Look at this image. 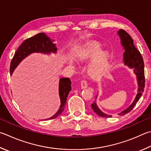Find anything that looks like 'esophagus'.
I'll return each instance as SVG.
<instances>
[{
  "mask_svg": "<svg viewBox=\"0 0 151 151\" xmlns=\"http://www.w3.org/2000/svg\"><path fill=\"white\" fill-rule=\"evenodd\" d=\"M88 86V83L86 80H83L81 81V88H86Z\"/></svg>",
  "mask_w": 151,
  "mask_h": 151,
  "instance_id": "obj_1",
  "label": "esophagus"
}]
</instances>
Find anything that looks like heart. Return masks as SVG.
<instances>
[{"mask_svg": "<svg viewBox=\"0 0 151 151\" xmlns=\"http://www.w3.org/2000/svg\"><path fill=\"white\" fill-rule=\"evenodd\" d=\"M102 46L100 43L90 42L85 45L78 54V59L86 62L93 59L87 67V73L92 78L98 77L108 67L110 54L108 51H102Z\"/></svg>", "mask_w": 151, "mask_h": 151, "instance_id": "obj_1", "label": "heart"}]
</instances>
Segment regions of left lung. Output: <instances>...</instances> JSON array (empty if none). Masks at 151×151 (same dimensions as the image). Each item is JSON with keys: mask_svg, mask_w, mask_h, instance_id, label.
<instances>
[{"mask_svg": "<svg viewBox=\"0 0 151 151\" xmlns=\"http://www.w3.org/2000/svg\"><path fill=\"white\" fill-rule=\"evenodd\" d=\"M117 34L119 35L121 39L122 45L124 49L125 52L123 53V61L124 64L129 68H133L134 73L137 76V80L138 83V92L133 102L131 104L129 107L119 113L117 114L118 116H124L126 114L129 113L133 109L134 106L136 105L139 100L140 99L142 92L144 91L145 78L144 71V62L143 59L140 52L133 44V40L132 39L128 33L126 32L124 29H119L117 32ZM97 97V96L96 98ZM92 108L96 114L100 117H111V115L104 114L98 108L97 104L94 102L91 104Z\"/></svg>", "mask_w": 151, "mask_h": 151, "instance_id": "left-lung-1", "label": "left lung"}]
</instances>
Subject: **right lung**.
<instances>
[{"instance_id": "add662e5", "label": "right lung", "mask_w": 151, "mask_h": 151, "mask_svg": "<svg viewBox=\"0 0 151 151\" xmlns=\"http://www.w3.org/2000/svg\"><path fill=\"white\" fill-rule=\"evenodd\" d=\"M57 49L55 44L53 43L50 38L48 37L44 33H40L35 35L34 36L26 39L18 48L11 61L10 67V75H12L14 70L19 63L31 53H42L49 54L51 52L56 53ZM70 90L71 81L70 79L68 78H60L59 93L61 100V106L55 114L45 120L53 119L62 113L66 106L67 96Z\"/></svg>"}]
</instances>
